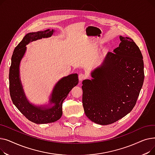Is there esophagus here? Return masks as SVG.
<instances>
[{
    "label": "esophagus",
    "instance_id": "esophagus-1",
    "mask_svg": "<svg viewBox=\"0 0 155 155\" xmlns=\"http://www.w3.org/2000/svg\"><path fill=\"white\" fill-rule=\"evenodd\" d=\"M85 76L84 74H83V73H80V74L78 75V79L80 80V82H82V81H83L84 79H85Z\"/></svg>",
    "mask_w": 155,
    "mask_h": 155
}]
</instances>
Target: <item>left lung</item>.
Here are the masks:
<instances>
[{
    "instance_id": "8db88e82",
    "label": "left lung",
    "mask_w": 155,
    "mask_h": 155,
    "mask_svg": "<svg viewBox=\"0 0 155 155\" xmlns=\"http://www.w3.org/2000/svg\"><path fill=\"white\" fill-rule=\"evenodd\" d=\"M120 43L108 52L91 80L82 82V103L87 117L101 125L112 124L135 106L144 74L141 52L133 40L119 36Z\"/></svg>"
}]
</instances>
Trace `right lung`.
<instances>
[{
	"label": "right lung",
	"instance_id": "obj_1",
	"mask_svg": "<svg viewBox=\"0 0 155 155\" xmlns=\"http://www.w3.org/2000/svg\"><path fill=\"white\" fill-rule=\"evenodd\" d=\"M54 31L29 32L14 49L9 70V91L15 106L28 120L36 124H47L60 119L62 116V104L73 87L78 83L77 73L63 77L56 84L50 99V106H36L29 103L24 94L19 75V65L30 42L43 38L51 37Z\"/></svg>",
	"mask_w": 155,
	"mask_h": 155
}]
</instances>
